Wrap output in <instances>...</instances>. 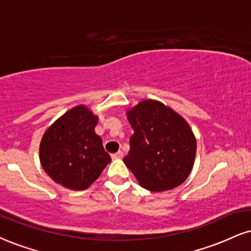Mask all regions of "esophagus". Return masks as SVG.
I'll use <instances>...</instances> for the list:
<instances>
[{
  "mask_svg": "<svg viewBox=\"0 0 251 251\" xmlns=\"http://www.w3.org/2000/svg\"><path fill=\"white\" fill-rule=\"evenodd\" d=\"M123 155H124V153L122 152V151H118L117 153H113L112 155V159H120V158H123Z\"/></svg>",
  "mask_w": 251,
  "mask_h": 251,
  "instance_id": "34e87169",
  "label": "esophagus"
}]
</instances>
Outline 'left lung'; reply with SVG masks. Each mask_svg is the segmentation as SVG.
<instances>
[{
	"label": "left lung",
	"mask_w": 251,
	"mask_h": 251,
	"mask_svg": "<svg viewBox=\"0 0 251 251\" xmlns=\"http://www.w3.org/2000/svg\"><path fill=\"white\" fill-rule=\"evenodd\" d=\"M134 133L124 162L139 185L151 192L180 186L188 177L196 139L180 114L158 100L146 99L127 111Z\"/></svg>",
	"instance_id": "left-lung-1"
}]
</instances>
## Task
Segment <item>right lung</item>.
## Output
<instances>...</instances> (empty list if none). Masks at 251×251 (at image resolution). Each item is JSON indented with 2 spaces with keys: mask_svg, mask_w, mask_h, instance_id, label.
I'll use <instances>...</instances> for the list:
<instances>
[{
  "mask_svg": "<svg viewBox=\"0 0 251 251\" xmlns=\"http://www.w3.org/2000/svg\"><path fill=\"white\" fill-rule=\"evenodd\" d=\"M98 117L84 105L71 108L45 131L39 160L55 182L72 191H84L98 179L111 156L96 134Z\"/></svg>",
  "mask_w": 251,
  "mask_h": 251,
  "instance_id": "add662e5",
  "label": "right lung"
}]
</instances>
